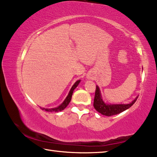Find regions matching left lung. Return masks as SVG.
Returning <instances> with one entry per match:
<instances>
[{
  "label": "left lung",
  "mask_w": 157,
  "mask_h": 157,
  "mask_svg": "<svg viewBox=\"0 0 157 157\" xmlns=\"http://www.w3.org/2000/svg\"><path fill=\"white\" fill-rule=\"evenodd\" d=\"M138 97L139 96H137L132 102L129 103V104L108 105L105 103L104 101L102 100L99 87L96 86V89H95V92L94 107L95 109V110L101 114H102V115L106 116H111L123 112V111H125L127 109L131 107L136 101Z\"/></svg>",
  "instance_id": "8db88e82"
}]
</instances>
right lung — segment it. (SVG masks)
I'll return each instance as SVG.
<instances>
[{
	"label": "right lung",
	"instance_id": "obj_1",
	"mask_svg": "<svg viewBox=\"0 0 157 157\" xmlns=\"http://www.w3.org/2000/svg\"><path fill=\"white\" fill-rule=\"evenodd\" d=\"M79 82H80V79L79 80L77 81L75 84L73 85L72 88L71 89L70 91L68 93V95H67V97L66 98V99L64 100V101L61 104L59 107H55V108H52V109H45V108H41L43 110H45L46 111H48V112H59V111H61L67 107L68 105L69 104V102H71V98H72V95H73V93L74 89H75L77 86H78V85L79 84Z\"/></svg>",
	"mask_w": 157,
	"mask_h": 157
}]
</instances>
